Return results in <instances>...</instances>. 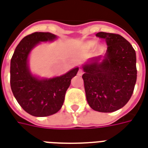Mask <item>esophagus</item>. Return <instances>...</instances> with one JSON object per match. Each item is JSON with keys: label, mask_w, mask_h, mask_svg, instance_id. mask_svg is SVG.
<instances>
[{"label": "esophagus", "mask_w": 148, "mask_h": 148, "mask_svg": "<svg viewBox=\"0 0 148 148\" xmlns=\"http://www.w3.org/2000/svg\"><path fill=\"white\" fill-rule=\"evenodd\" d=\"M78 75H83V70H82V69H79V71H78Z\"/></svg>", "instance_id": "obj_1"}]
</instances>
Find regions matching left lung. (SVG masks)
<instances>
[{"instance_id":"8db88e82","label":"left lung","mask_w":148,"mask_h":148,"mask_svg":"<svg viewBox=\"0 0 148 148\" xmlns=\"http://www.w3.org/2000/svg\"><path fill=\"white\" fill-rule=\"evenodd\" d=\"M107 52L102 63L83 67L87 101L94 110L111 113L122 108L131 98L136 82V57L133 47L121 35L99 32Z\"/></svg>"}]
</instances>
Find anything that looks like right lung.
<instances>
[{
  "mask_svg": "<svg viewBox=\"0 0 148 148\" xmlns=\"http://www.w3.org/2000/svg\"><path fill=\"white\" fill-rule=\"evenodd\" d=\"M56 38L49 32H34L21 40L11 59L10 85L20 106L35 117H46L60 110L64 101L71 79L78 68L66 74L49 79H38L31 75L27 67V57L31 49L39 42Z\"/></svg>",
  "mask_w": 148,
  "mask_h": 148,
  "instance_id": "1",
  "label": "right lung"
}]
</instances>
